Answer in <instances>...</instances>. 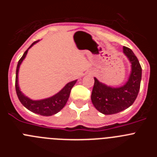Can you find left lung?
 I'll use <instances>...</instances> for the list:
<instances>
[{
  "label": "left lung",
  "mask_w": 157,
  "mask_h": 157,
  "mask_svg": "<svg viewBox=\"0 0 157 157\" xmlns=\"http://www.w3.org/2000/svg\"><path fill=\"white\" fill-rule=\"evenodd\" d=\"M123 52L131 63V71L125 85L108 86L94 78L91 101L97 110L105 115L116 114L128 109L138 97L141 80V67L130 48L123 46Z\"/></svg>",
  "instance_id": "left-lung-1"
}]
</instances>
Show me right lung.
Segmentation results:
<instances>
[{"label": "right lung", "instance_id": "obj_1", "mask_svg": "<svg viewBox=\"0 0 157 157\" xmlns=\"http://www.w3.org/2000/svg\"><path fill=\"white\" fill-rule=\"evenodd\" d=\"M37 41H36L34 43H32L31 45L26 50V52L23 53V56L20 58V59L18 62L16 75V90L18 96V98H19V100L22 103V105L25 108H27L30 112L36 113V114L41 115V116H50L54 114H56L57 112H59L65 106L67 101V100L69 98V96H70V93L72 87L74 86V85L76 83L77 80L70 82L67 84H66V86L59 93H57L56 94H55L52 97H50V98H48L38 100V101H34V100H31L29 98H27V97H26L20 91V90H19V83H18L19 69V67H20V64H21L23 60L25 59L26 56H27L29 48H31Z\"/></svg>", "mask_w": 157, "mask_h": 157}]
</instances>
